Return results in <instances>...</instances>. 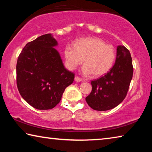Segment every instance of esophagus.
Returning a JSON list of instances; mask_svg holds the SVG:
<instances>
[{"label": "esophagus", "mask_w": 152, "mask_h": 152, "mask_svg": "<svg viewBox=\"0 0 152 152\" xmlns=\"http://www.w3.org/2000/svg\"><path fill=\"white\" fill-rule=\"evenodd\" d=\"M74 80H75V81L77 82H80L82 81V79L80 78H79L78 76H75Z\"/></svg>", "instance_id": "1"}]
</instances>
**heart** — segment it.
I'll return each mask as SVG.
<instances>
[{
	"instance_id": "b5f03b06",
	"label": "heart",
	"mask_w": 152,
	"mask_h": 152,
	"mask_svg": "<svg viewBox=\"0 0 152 152\" xmlns=\"http://www.w3.org/2000/svg\"><path fill=\"white\" fill-rule=\"evenodd\" d=\"M66 66L74 70L83 62L82 68L84 75L92 74L94 77H101L112 68L116 58L113 45L106 44L98 37H85L78 39L74 46L66 45L64 51Z\"/></svg>"
}]
</instances>
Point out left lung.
Returning <instances> with one entry per match:
<instances>
[{
  "label": "left lung",
  "mask_w": 152,
  "mask_h": 152,
  "mask_svg": "<svg viewBox=\"0 0 152 152\" xmlns=\"http://www.w3.org/2000/svg\"><path fill=\"white\" fill-rule=\"evenodd\" d=\"M133 73L131 53L125 46L118 45L115 63L109 72L91 82L92 91L86 101L92 109L104 111L122 102L127 95Z\"/></svg>",
  "instance_id": "8db88e82"
}]
</instances>
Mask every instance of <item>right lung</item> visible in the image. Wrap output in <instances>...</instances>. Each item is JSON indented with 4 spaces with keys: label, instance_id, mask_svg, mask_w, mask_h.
Here are the masks:
<instances>
[{
    "label": "right lung",
    "instance_id": "1",
    "mask_svg": "<svg viewBox=\"0 0 152 152\" xmlns=\"http://www.w3.org/2000/svg\"><path fill=\"white\" fill-rule=\"evenodd\" d=\"M58 42L51 33L27 43L17 63V85L20 94L35 109H53L74 74L65 68L54 47Z\"/></svg>",
    "mask_w": 152,
    "mask_h": 152
}]
</instances>
